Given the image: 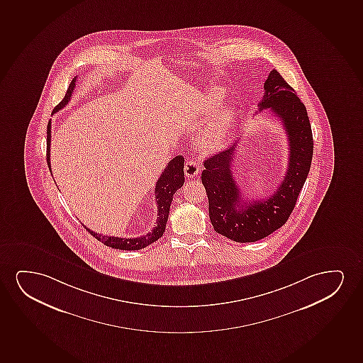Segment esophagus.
Returning a JSON list of instances; mask_svg holds the SVG:
<instances>
[{
    "instance_id": "obj_1",
    "label": "esophagus",
    "mask_w": 363,
    "mask_h": 363,
    "mask_svg": "<svg viewBox=\"0 0 363 363\" xmlns=\"http://www.w3.org/2000/svg\"><path fill=\"white\" fill-rule=\"evenodd\" d=\"M184 174L189 177L192 179L194 176H197L199 174V164L197 160L194 159H189L184 164Z\"/></svg>"
}]
</instances>
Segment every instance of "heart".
Returning a JSON list of instances; mask_svg holds the SVG:
<instances>
[{
    "label": "heart",
    "mask_w": 363,
    "mask_h": 363,
    "mask_svg": "<svg viewBox=\"0 0 363 363\" xmlns=\"http://www.w3.org/2000/svg\"><path fill=\"white\" fill-rule=\"evenodd\" d=\"M224 99V91L218 87H213L198 96V107L202 113H211L223 104ZM234 116L235 113L231 107H223L213 113L202 132V135L199 138V145L203 151L213 152L220 147L221 143L233 124Z\"/></svg>",
    "instance_id": "heart-1"
}]
</instances>
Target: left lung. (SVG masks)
<instances>
[{"instance_id": "obj_1", "label": "left lung", "mask_w": 363, "mask_h": 363, "mask_svg": "<svg viewBox=\"0 0 363 363\" xmlns=\"http://www.w3.org/2000/svg\"><path fill=\"white\" fill-rule=\"evenodd\" d=\"M259 112L269 108L279 118L288 135L287 174L272 196L245 201L231 171L236 144L204 161L202 184L209 203L214 230L236 242L261 240L288 220L311 169L313 134L304 104L277 70L264 81Z\"/></svg>"}]
</instances>
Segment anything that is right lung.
I'll use <instances>...</instances> for the list:
<instances>
[{"label":"right lung","instance_id":"obj_1","mask_svg":"<svg viewBox=\"0 0 363 363\" xmlns=\"http://www.w3.org/2000/svg\"><path fill=\"white\" fill-rule=\"evenodd\" d=\"M76 77L72 79L70 85L67 87L65 97L62 102L57 104L55 108L52 109V113H57V111L64 108L66 104H69L72 91L75 89ZM50 140H52V121H49L47 127V162L50 169ZM184 156H176L174 159L169 161V165L166 166L164 172L161 174L160 179H157L155 186V199L157 204V219L152 230L146 233L145 235L139 238H117V236L104 235L97 234L89 230L91 235L94 236L97 240L104 242V245L109 246L112 249L125 250V251H135L142 250L146 246L151 245L165 233L166 223L169 218V206L172 202V198L177 189H181L184 184Z\"/></svg>","mask_w":363,"mask_h":363}]
</instances>
